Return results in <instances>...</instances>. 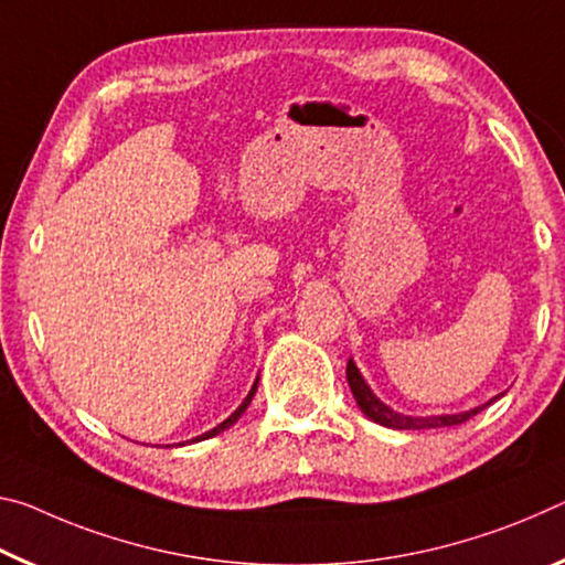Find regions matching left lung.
<instances>
[{"label": "left lung", "instance_id": "obj_1", "mask_svg": "<svg viewBox=\"0 0 565 565\" xmlns=\"http://www.w3.org/2000/svg\"><path fill=\"white\" fill-rule=\"evenodd\" d=\"M348 385H350V391H353L358 408L363 411L370 420L381 423V425H385V428H395V430L450 428V425H460V423L470 420L476 413H480L493 403V401H488L486 405H478V408H473V411L456 413V415H425V418H420V415H403L393 408H387L381 397L370 391V385L363 381V375H360V370L355 367L353 360H348Z\"/></svg>", "mask_w": 565, "mask_h": 565}]
</instances>
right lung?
<instances>
[{"instance_id": "obj_1", "label": "right lung", "mask_w": 565, "mask_h": 565, "mask_svg": "<svg viewBox=\"0 0 565 565\" xmlns=\"http://www.w3.org/2000/svg\"><path fill=\"white\" fill-rule=\"evenodd\" d=\"M255 391H257V381L253 383V387H249V393H247V397H245V401L243 403H239V408L233 413V415H230V418L227 420H222L220 425H217V428H212V430H207V433H202V436H198V438H192L190 443H198V440H207V438H212V436H217V433H222V430H227L230 428V425H235L237 423V418H239V415H243L245 411H247V405L249 403H253V397H255ZM180 446H184V443H180Z\"/></svg>"}]
</instances>
